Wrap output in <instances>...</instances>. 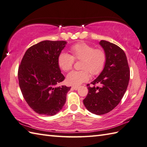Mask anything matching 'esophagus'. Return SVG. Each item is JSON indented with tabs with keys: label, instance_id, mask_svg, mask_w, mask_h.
Instances as JSON below:
<instances>
[{
	"label": "esophagus",
	"instance_id": "1",
	"mask_svg": "<svg viewBox=\"0 0 147 147\" xmlns=\"http://www.w3.org/2000/svg\"><path fill=\"white\" fill-rule=\"evenodd\" d=\"M71 88L74 89V90H77L78 89H79V86H74L71 87Z\"/></svg>",
	"mask_w": 147,
	"mask_h": 147
}]
</instances>
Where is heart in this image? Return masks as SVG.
<instances>
[{"mask_svg":"<svg viewBox=\"0 0 147 147\" xmlns=\"http://www.w3.org/2000/svg\"><path fill=\"white\" fill-rule=\"evenodd\" d=\"M71 55L62 52L58 57V64L64 71H68L73 67L75 60H81V70H74L68 74L67 82L70 85L78 86L89 79V74L96 76L103 71L107 61L105 51L94 49L93 46L85 42H79L70 48Z\"/></svg>","mask_w":147,"mask_h":147,"instance_id":"1","label":"heart"}]
</instances>
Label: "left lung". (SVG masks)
I'll use <instances>...</instances> for the list:
<instances>
[{
  "mask_svg": "<svg viewBox=\"0 0 147 147\" xmlns=\"http://www.w3.org/2000/svg\"><path fill=\"white\" fill-rule=\"evenodd\" d=\"M100 44L107 55L103 71L90 84L84 105L89 112L103 115L112 110L120 103L126 91L130 70L124 51L117 45L106 40ZM98 83L100 86H96Z\"/></svg>",
  "mask_w": 147,
  "mask_h": 147,
  "instance_id": "obj_1",
  "label": "left lung"
}]
</instances>
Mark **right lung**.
Segmentation results:
<instances>
[{"label": "right lung", "instance_id": "1", "mask_svg": "<svg viewBox=\"0 0 147 147\" xmlns=\"http://www.w3.org/2000/svg\"><path fill=\"white\" fill-rule=\"evenodd\" d=\"M67 42L44 40L27 49L18 68L19 85L29 107L40 115L52 116L62 109L71 87L58 86L65 79L58 57Z\"/></svg>", "mask_w": 147, "mask_h": 147}]
</instances>
